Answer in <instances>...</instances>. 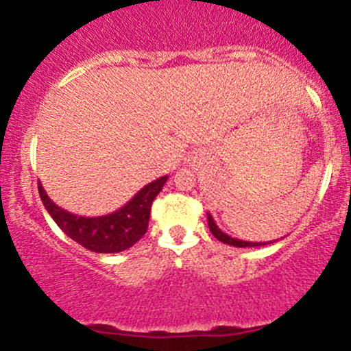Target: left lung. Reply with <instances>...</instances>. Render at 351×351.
I'll use <instances>...</instances> for the list:
<instances>
[{
  "label": "left lung",
  "mask_w": 351,
  "mask_h": 351,
  "mask_svg": "<svg viewBox=\"0 0 351 351\" xmlns=\"http://www.w3.org/2000/svg\"><path fill=\"white\" fill-rule=\"evenodd\" d=\"M207 222H208V229H210L212 234H214L215 238L219 239V241H222V243H226V244H231V246H236V247H254V246H265V244H268V243L241 241V239L231 238V236H228V234H226V232H222L221 229H219V226L215 224V221H214V219H212V215L208 214V212H207Z\"/></svg>",
  "instance_id": "8db88e82"
}]
</instances>
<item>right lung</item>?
Returning <instances> with one entry per match:
<instances>
[{
  "label": "right lung",
  "instance_id": "1",
  "mask_svg": "<svg viewBox=\"0 0 351 351\" xmlns=\"http://www.w3.org/2000/svg\"><path fill=\"white\" fill-rule=\"evenodd\" d=\"M166 180L168 176H161L147 183L123 207L100 217H81L64 210L49 198L42 183H38V193L56 224L73 241L95 253H119L129 250L146 234L151 205L165 186Z\"/></svg>",
  "mask_w": 351,
  "mask_h": 351
}]
</instances>
